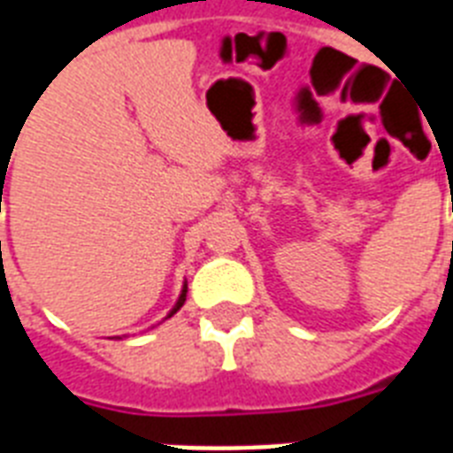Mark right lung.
<instances>
[{
	"label": "right lung",
	"mask_w": 453,
	"mask_h": 453,
	"mask_svg": "<svg viewBox=\"0 0 453 453\" xmlns=\"http://www.w3.org/2000/svg\"><path fill=\"white\" fill-rule=\"evenodd\" d=\"M185 294H188V287H183V294H180V296H178V303H176V308L171 310V312H169V317H171V315H173V312H178V310L183 308V303H185Z\"/></svg>",
	"instance_id": "obj_1"
}]
</instances>
